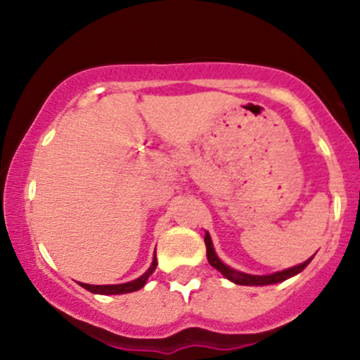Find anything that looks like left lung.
<instances>
[{"mask_svg": "<svg viewBox=\"0 0 360 360\" xmlns=\"http://www.w3.org/2000/svg\"><path fill=\"white\" fill-rule=\"evenodd\" d=\"M205 243H206V257H208V262L212 264V267H214L217 271H220L221 274L225 276L226 279L232 281V283L243 284V286H266V284H276V283H281V281H286L289 278H292V276L300 274V272L303 271L309 262H311V259L315 257V255H313V257L304 260V262L300 264V266L289 267V269H284L281 272H274V274L252 276V274H245V272L235 271V269H232V267L225 266V264H223L221 260L218 259V255L213 249L212 238H210L208 232H206V235H205Z\"/></svg>", "mask_w": 360, "mask_h": 360, "instance_id": "1", "label": "left lung"}]
</instances>
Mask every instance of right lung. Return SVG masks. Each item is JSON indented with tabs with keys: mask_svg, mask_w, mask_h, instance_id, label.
Masks as SVG:
<instances>
[{
	"mask_svg": "<svg viewBox=\"0 0 360 360\" xmlns=\"http://www.w3.org/2000/svg\"><path fill=\"white\" fill-rule=\"evenodd\" d=\"M155 267H157V257L154 255V260H152V266L148 267L146 274L140 276L139 279L130 281V283H125V284H105V286H94V284H84V283H79V284L84 289H88V291L96 292V295H125V292L139 291L140 288L146 286L148 276H150L152 272L155 271Z\"/></svg>",
	"mask_w": 360,
	"mask_h": 360,
	"instance_id": "1",
	"label": "right lung"
}]
</instances>
